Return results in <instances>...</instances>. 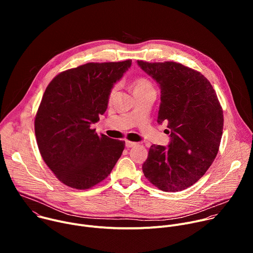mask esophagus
I'll return each instance as SVG.
<instances>
[{"instance_id":"34e87169","label":"esophagus","mask_w":253,"mask_h":253,"mask_svg":"<svg viewBox=\"0 0 253 253\" xmlns=\"http://www.w3.org/2000/svg\"><path fill=\"white\" fill-rule=\"evenodd\" d=\"M125 144H126V147H128V148H131V147H134L137 145L136 142H132V141H128V140L125 142Z\"/></svg>"}]
</instances>
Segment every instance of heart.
I'll return each instance as SVG.
<instances>
[{"label":"heart","mask_w":253,"mask_h":253,"mask_svg":"<svg viewBox=\"0 0 253 253\" xmlns=\"http://www.w3.org/2000/svg\"><path fill=\"white\" fill-rule=\"evenodd\" d=\"M133 87H134V94L136 93H143V92H148V91H154V88L152 84L150 83L149 80L145 78H137L133 82ZM115 94V89H113L110 92V99L113 98Z\"/></svg>","instance_id":"heart-1"}]
</instances>
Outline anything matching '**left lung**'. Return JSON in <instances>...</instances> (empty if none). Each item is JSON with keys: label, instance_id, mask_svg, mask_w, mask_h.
Returning <instances> with one entry per match:
<instances>
[{"label": "left lung", "instance_id": "obj_1", "mask_svg": "<svg viewBox=\"0 0 253 253\" xmlns=\"http://www.w3.org/2000/svg\"><path fill=\"white\" fill-rule=\"evenodd\" d=\"M137 64L157 82L161 93L157 122L167 123L170 130L167 147H150L143 173L160 190L182 191L198 181L217 155L222 108L200 72L175 62Z\"/></svg>", "mask_w": 253, "mask_h": 253}]
</instances>
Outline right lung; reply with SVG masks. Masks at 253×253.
<instances>
[{"mask_svg":"<svg viewBox=\"0 0 253 253\" xmlns=\"http://www.w3.org/2000/svg\"><path fill=\"white\" fill-rule=\"evenodd\" d=\"M131 63H87L62 72L46 88L35 134L43 160L65 185L91 188L120 158L125 141L98 136L91 124L105 113L112 88Z\"/></svg>","mask_w":253,"mask_h":253,"instance_id":"1","label":"right lung"}]
</instances>
